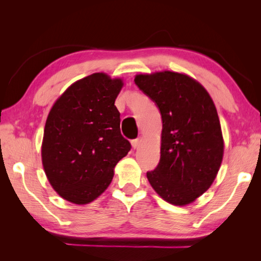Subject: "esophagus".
<instances>
[{
	"mask_svg": "<svg viewBox=\"0 0 261 261\" xmlns=\"http://www.w3.org/2000/svg\"><path fill=\"white\" fill-rule=\"evenodd\" d=\"M140 143H141V139H140V138L133 139V140H132V146H133L134 149H137V148L140 146Z\"/></svg>",
	"mask_w": 261,
	"mask_h": 261,
	"instance_id": "esophagus-1",
	"label": "esophagus"
}]
</instances>
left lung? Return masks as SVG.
Returning a JSON list of instances; mask_svg holds the SVG:
<instances>
[{"label":"left lung","mask_w":261,"mask_h":261,"mask_svg":"<svg viewBox=\"0 0 261 261\" xmlns=\"http://www.w3.org/2000/svg\"><path fill=\"white\" fill-rule=\"evenodd\" d=\"M135 84L162 117L160 162L147 172V178L165 201L185 206L208 191L222 162L224 144L216 106L208 91L185 74H140Z\"/></svg>","instance_id":"8db88e82"}]
</instances>
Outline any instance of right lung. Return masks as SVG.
Masks as SVG:
<instances>
[{
    "mask_svg": "<svg viewBox=\"0 0 261 261\" xmlns=\"http://www.w3.org/2000/svg\"><path fill=\"white\" fill-rule=\"evenodd\" d=\"M122 87L121 78L105 73L87 76L68 87L46 118L43 169L54 191L69 202L86 204L98 198L132 148L122 136L114 106Z\"/></svg>",
    "mask_w": 261,
    "mask_h": 261,
    "instance_id": "obj_1",
    "label": "right lung"
}]
</instances>
